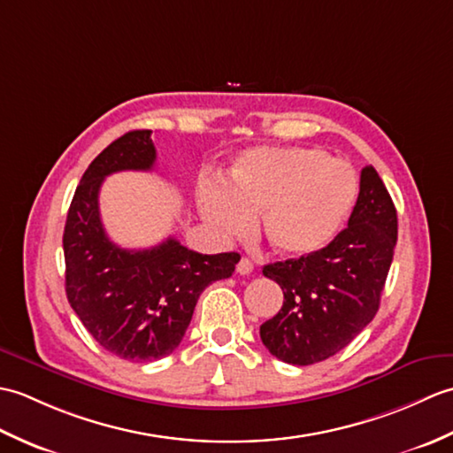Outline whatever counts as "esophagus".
<instances>
[{"instance_id": "esophagus-1", "label": "esophagus", "mask_w": 453, "mask_h": 453, "mask_svg": "<svg viewBox=\"0 0 453 453\" xmlns=\"http://www.w3.org/2000/svg\"><path fill=\"white\" fill-rule=\"evenodd\" d=\"M237 273L242 274V276H247V274H251L253 273V263L249 261V258H242V261L237 263Z\"/></svg>"}]
</instances>
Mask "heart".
I'll list each match as a JSON object with an SVG mask.
<instances>
[{"label":"heart","instance_id":"heart-1","mask_svg":"<svg viewBox=\"0 0 453 453\" xmlns=\"http://www.w3.org/2000/svg\"><path fill=\"white\" fill-rule=\"evenodd\" d=\"M356 198L352 167L317 148H255L235 161L229 185L198 188L200 214L218 235H243L261 214V232L282 257H310L331 245Z\"/></svg>","mask_w":453,"mask_h":453}]
</instances>
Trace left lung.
Here are the masks:
<instances>
[{"label": "left lung", "mask_w": 453, "mask_h": 453, "mask_svg": "<svg viewBox=\"0 0 453 453\" xmlns=\"http://www.w3.org/2000/svg\"><path fill=\"white\" fill-rule=\"evenodd\" d=\"M395 243L397 210L368 165L349 227L331 245L263 268L284 292L280 311L261 325L268 352L286 364L310 365L349 346L380 310Z\"/></svg>", "instance_id": "8db88e82"}]
</instances>
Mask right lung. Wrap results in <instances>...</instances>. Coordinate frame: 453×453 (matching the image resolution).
Masks as SVG:
<instances>
[{
  "label": "right lung",
  "mask_w": 453,
  "mask_h": 453,
  "mask_svg": "<svg viewBox=\"0 0 453 453\" xmlns=\"http://www.w3.org/2000/svg\"><path fill=\"white\" fill-rule=\"evenodd\" d=\"M151 130H132L104 148L83 173L64 227L65 296L104 350L153 362L180 344L204 288L229 278L237 253L202 255L177 239L132 251L112 243L99 214L104 177L156 165Z\"/></svg>",
  "instance_id": "obj_1"
}]
</instances>
